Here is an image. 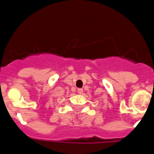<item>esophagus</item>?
Here are the masks:
<instances>
[{"mask_svg": "<svg viewBox=\"0 0 154 154\" xmlns=\"http://www.w3.org/2000/svg\"><path fill=\"white\" fill-rule=\"evenodd\" d=\"M78 92L79 94H82V92H83V89H78Z\"/></svg>", "mask_w": 154, "mask_h": 154, "instance_id": "34e87169", "label": "esophagus"}]
</instances>
